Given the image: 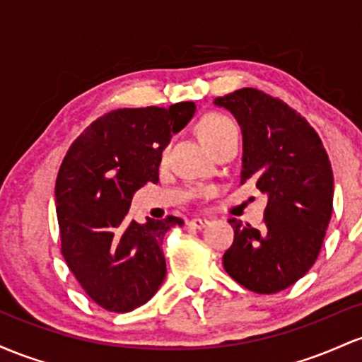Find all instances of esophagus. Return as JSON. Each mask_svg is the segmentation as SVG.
<instances>
[{"label": "esophagus", "mask_w": 362, "mask_h": 362, "mask_svg": "<svg viewBox=\"0 0 362 362\" xmlns=\"http://www.w3.org/2000/svg\"><path fill=\"white\" fill-rule=\"evenodd\" d=\"M206 224H209V221H206V218L194 217L188 222V227H189V229H203V227H205Z\"/></svg>", "instance_id": "34e87169"}]
</instances>
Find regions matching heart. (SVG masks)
<instances>
[{"label":"heart","instance_id":"1","mask_svg":"<svg viewBox=\"0 0 362 362\" xmlns=\"http://www.w3.org/2000/svg\"><path fill=\"white\" fill-rule=\"evenodd\" d=\"M233 133H238V127H235V123L229 116L222 115V112H206V115H203L200 117V121H198V135H200V138L205 141V145L210 150H212L215 145L221 144L224 138L233 135ZM168 150L169 144L164 145L160 150L162 159H165Z\"/></svg>","mask_w":362,"mask_h":362}]
</instances>
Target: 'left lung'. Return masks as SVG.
I'll use <instances>...</instances> for the list:
<instances>
[{
    "label": "left lung",
    "mask_w": 362,
    "mask_h": 362,
    "mask_svg": "<svg viewBox=\"0 0 362 362\" xmlns=\"http://www.w3.org/2000/svg\"><path fill=\"white\" fill-rule=\"evenodd\" d=\"M243 132L241 185L269 197L262 229L229 218L234 241L224 269L258 294L298 282L315 265L334 210V173L322 138L298 111L258 88L217 97Z\"/></svg>",
    "instance_id": "obj_1"
}]
</instances>
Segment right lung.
I'll return each mask as SVG.
<instances>
[{
  "mask_svg": "<svg viewBox=\"0 0 362 362\" xmlns=\"http://www.w3.org/2000/svg\"><path fill=\"white\" fill-rule=\"evenodd\" d=\"M194 103L105 112L71 144L56 180L61 255L85 294L103 310L128 313L165 277L162 239L185 222L168 215L129 221L132 197L159 181L160 150L193 116Z\"/></svg>",
  "mask_w": 362,
  "mask_h": 362,
  "instance_id": "add662e5",
  "label": "right lung"
}]
</instances>
